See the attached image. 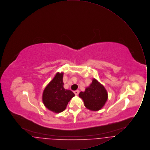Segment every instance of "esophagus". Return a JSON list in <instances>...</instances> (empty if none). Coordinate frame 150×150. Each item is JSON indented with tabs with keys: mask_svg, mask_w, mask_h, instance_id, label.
<instances>
[{
	"mask_svg": "<svg viewBox=\"0 0 150 150\" xmlns=\"http://www.w3.org/2000/svg\"><path fill=\"white\" fill-rule=\"evenodd\" d=\"M74 93H75V95H78L79 93V90L75 91L74 92Z\"/></svg>",
	"mask_w": 150,
	"mask_h": 150,
	"instance_id": "obj_1",
	"label": "esophagus"
}]
</instances>
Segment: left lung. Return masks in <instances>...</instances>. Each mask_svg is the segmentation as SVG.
<instances>
[{
    "instance_id": "1",
    "label": "left lung",
    "mask_w": 150,
    "mask_h": 150,
    "mask_svg": "<svg viewBox=\"0 0 150 150\" xmlns=\"http://www.w3.org/2000/svg\"><path fill=\"white\" fill-rule=\"evenodd\" d=\"M84 103V106L92 111H98L105 105L108 98L105 87L96 80L93 79L92 84L86 89L85 92L79 93Z\"/></svg>"
}]
</instances>
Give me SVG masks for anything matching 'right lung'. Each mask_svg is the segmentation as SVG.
<instances>
[{
  "label": "right lung",
  "mask_w": 150,
  "mask_h": 150,
  "mask_svg": "<svg viewBox=\"0 0 150 150\" xmlns=\"http://www.w3.org/2000/svg\"><path fill=\"white\" fill-rule=\"evenodd\" d=\"M64 73L56 74L54 78L46 86L43 93V102L45 106L56 113L62 112L75 94L65 89L63 82Z\"/></svg>",
  "instance_id": "right-lung-1"
}]
</instances>
